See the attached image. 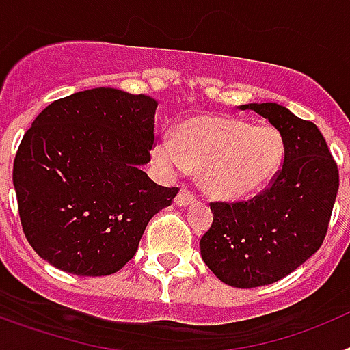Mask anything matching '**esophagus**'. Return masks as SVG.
I'll list each match as a JSON object with an SVG mask.
<instances>
[{"label":"esophagus","instance_id":"34e87169","mask_svg":"<svg viewBox=\"0 0 350 350\" xmlns=\"http://www.w3.org/2000/svg\"><path fill=\"white\" fill-rule=\"evenodd\" d=\"M194 202H196V196L189 189H180V193L175 198V205L178 206H187Z\"/></svg>","mask_w":350,"mask_h":350}]
</instances>
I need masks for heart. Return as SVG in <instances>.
Masks as SVG:
<instances>
[{
	"label": "heart",
	"mask_w": 350,
	"mask_h": 350,
	"mask_svg": "<svg viewBox=\"0 0 350 350\" xmlns=\"http://www.w3.org/2000/svg\"><path fill=\"white\" fill-rule=\"evenodd\" d=\"M152 159L166 175L202 170L203 189L213 198L240 200L267 187L284 159V140L271 126L231 117H196L175 137L161 138Z\"/></svg>",
	"instance_id": "heart-1"
}]
</instances>
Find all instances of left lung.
Wrapping results in <instances>:
<instances>
[{
	"label": "left lung",
	"instance_id": "obj_1",
	"mask_svg": "<svg viewBox=\"0 0 350 350\" xmlns=\"http://www.w3.org/2000/svg\"><path fill=\"white\" fill-rule=\"evenodd\" d=\"M284 140V163L267 189L247 202H213L200 240L219 280L250 289L284 279L323 245L338 193V166L310 120L277 103H249Z\"/></svg>",
	"mask_w": 350,
	"mask_h": 350
}]
</instances>
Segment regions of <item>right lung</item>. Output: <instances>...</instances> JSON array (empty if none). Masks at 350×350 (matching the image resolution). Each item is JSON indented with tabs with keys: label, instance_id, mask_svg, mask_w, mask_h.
<instances>
[{
	"label": "right lung",
	"instance_id": "right-lung-1",
	"mask_svg": "<svg viewBox=\"0 0 350 350\" xmlns=\"http://www.w3.org/2000/svg\"><path fill=\"white\" fill-rule=\"evenodd\" d=\"M157 101L112 88L80 91L43 108L18 145L14 187L29 245L82 277L119 271L148 221L172 205L140 166L150 161Z\"/></svg>",
	"mask_w": 350,
	"mask_h": 350
}]
</instances>
